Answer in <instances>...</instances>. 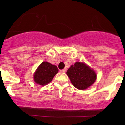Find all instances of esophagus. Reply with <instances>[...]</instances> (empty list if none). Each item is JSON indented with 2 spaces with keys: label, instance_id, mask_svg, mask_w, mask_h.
I'll return each mask as SVG.
<instances>
[{
  "label": "esophagus",
  "instance_id": "obj_1",
  "mask_svg": "<svg viewBox=\"0 0 125 125\" xmlns=\"http://www.w3.org/2000/svg\"><path fill=\"white\" fill-rule=\"evenodd\" d=\"M60 71H61V72H62V73H64L66 72V69H62V70H60Z\"/></svg>",
  "mask_w": 125,
  "mask_h": 125
}]
</instances>
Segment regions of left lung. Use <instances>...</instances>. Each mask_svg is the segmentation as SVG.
<instances>
[{
	"mask_svg": "<svg viewBox=\"0 0 125 125\" xmlns=\"http://www.w3.org/2000/svg\"><path fill=\"white\" fill-rule=\"evenodd\" d=\"M67 75L76 88L84 90L90 86L96 79V74L84 63L76 62L67 70Z\"/></svg>",
	"mask_w": 125,
	"mask_h": 125,
	"instance_id": "obj_1",
	"label": "left lung"
}]
</instances>
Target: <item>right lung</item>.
I'll use <instances>...</instances> for the list:
<instances>
[{
    "instance_id": "add662e5",
    "label": "right lung",
    "mask_w": 125,
    "mask_h": 125,
    "mask_svg": "<svg viewBox=\"0 0 125 125\" xmlns=\"http://www.w3.org/2000/svg\"><path fill=\"white\" fill-rule=\"evenodd\" d=\"M58 72V69L56 66L53 65L47 62H43L35 72L34 81L40 85H46L52 81Z\"/></svg>"
}]
</instances>
